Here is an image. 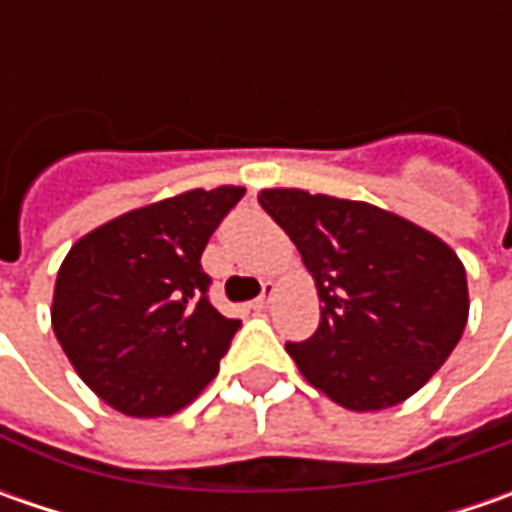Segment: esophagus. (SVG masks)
<instances>
[{"label":"esophagus","mask_w":512,"mask_h":512,"mask_svg":"<svg viewBox=\"0 0 512 512\" xmlns=\"http://www.w3.org/2000/svg\"><path fill=\"white\" fill-rule=\"evenodd\" d=\"M276 290H279V287H276V282H265V285H262V296L253 302V307H256V310H265V307L270 305L273 299H276Z\"/></svg>","instance_id":"esophagus-1"}]
</instances>
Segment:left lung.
Segmentation results:
<instances>
[{"instance_id":"left-lung-1","label":"left lung","mask_w":512,"mask_h":512,"mask_svg":"<svg viewBox=\"0 0 512 512\" xmlns=\"http://www.w3.org/2000/svg\"><path fill=\"white\" fill-rule=\"evenodd\" d=\"M259 205L302 253L322 319L287 353L330 402L396 407L433 379L470 313L467 273L436 233L356 199L265 187Z\"/></svg>"}]
</instances>
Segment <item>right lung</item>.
Here are the masks:
<instances>
[{
  "label": "right lung",
  "mask_w": 512,
  "mask_h": 512,
  "mask_svg": "<svg viewBox=\"0 0 512 512\" xmlns=\"http://www.w3.org/2000/svg\"><path fill=\"white\" fill-rule=\"evenodd\" d=\"M245 187H193L73 242L50 325L90 390L133 419L173 416L219 373L239 322L207 302L202 250Z\"/></svg>",
  "instance_id": "right-lung-1"
}]
</instances>
